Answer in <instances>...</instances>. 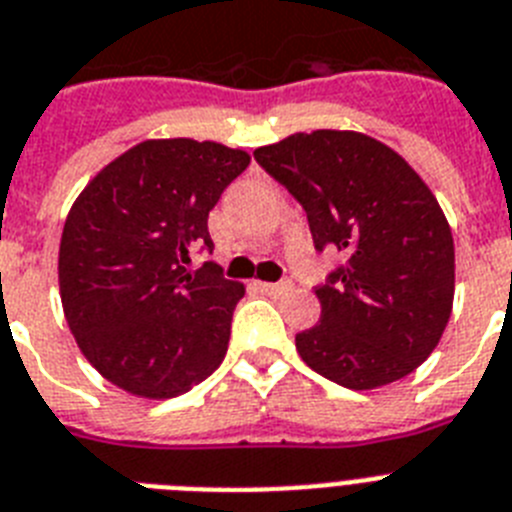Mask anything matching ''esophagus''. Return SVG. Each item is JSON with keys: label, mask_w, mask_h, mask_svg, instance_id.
I'll use <instances>...</instances> for the list:
<instances>
[{"label": "esophagus", "mask_w": 512, "mask_h": 512, "mask_svg": "<svg viewBox=\"0 0 512 512\" xmlns=\"http://www.w3.org/2000/svg\"><path fill=\"white\" fill-rule=\"evenodd\" d=\"M257 289L263 291V294L268 296H283L286 291H291V283H257Z\"/></svg>", "instance_id": "34e87169"}]
</instances>
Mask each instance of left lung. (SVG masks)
Returning a JSON list of instances; mask_svg holds the SVG:
<instances>
[{
	"mask_svg": "<svg viewBox=\"0 0 512 512\" xmlns=\"http://www.w3.org/2000/svg\"><path fill=\"white\" fill-rule=\"evenodd\" d=\"M255 161L302 205L317 252L346 257L315 286L320 322L296 333L307 367L351 390L411 375L440 343L455 291L453 234L422 176L349 130L296 132Z\"/></svg>",
	"mask_w": 512,
	"mask_h": 512,
	"instance_id": "1",
	"label": "left lung"
}]
</instances>
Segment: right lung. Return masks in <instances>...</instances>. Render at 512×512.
Segmentation results:
<instances>
[{"label": "right lung", "mask_w": 512, "mask_h": 512, "mask_svg": "<svg viewBox=\"0 0 512 512\" xmlns=\"http://www.w3.org/2000/svg\"><path fill=\"white\" fill-rule=\"evenodd\" d=\"M249 166L244 150L190 137L145 140L88 182L59 244L67 325L93 367L140 398H174L213 375L244 286L216 263L208 213Z\"/></svg>", "instance_id": "add662e5"}]
</instances>
